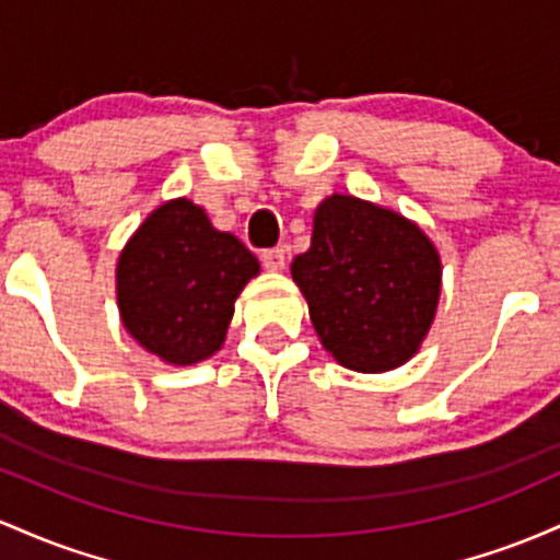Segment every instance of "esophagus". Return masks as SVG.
I'll list each match as a JSON object with an SVG mask.
<instances>
[{"mask_svg": "<svg viewBox=\"0 0 560 560\" xmlns=\"http://www.w3.org/2000/svg\"><path fill=\"white\" fill-rule=\"evenodd\" d=\"M261 264L267 269H272V272H278V269L285 267V250H282V248L261 250Z\"/></svg>", "mask_w": 560, "mask_h": 560, "instance_id": "1", "label": "esophagus"}]
</instances>
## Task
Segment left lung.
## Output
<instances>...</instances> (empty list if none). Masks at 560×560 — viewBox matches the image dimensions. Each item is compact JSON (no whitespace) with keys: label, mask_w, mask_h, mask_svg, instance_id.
<instances>
[{"label":"left lung","mask_w":560,"mask_h":560,"mask_svg":"<svg viewBox=\"0 0 560 560\" xmlns=\"http://www.w3.org/2000/svg\"><path fill=\"white\" fill-rule=\"evenodd\" d=\"M323 347L343 368L383 373L416 354L442 288L436 248L399 213L330 196L312 246L291 264Z\"/></svg>","instance_id":"left-lung-1"}]
</instances>
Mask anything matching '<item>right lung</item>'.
<instances>
[{
	"mask_svg": "<svg viewBox=\"0 0 560 560\" xmlns=\"http://www.w3.org/2000/svg\"><path fill=\"white\" fill-rule=\"evenodd\" d=\"M259 261L230 232L211 228L187 198L144 219L118 259L124 328L168 364H192L222 347L243 285Z\"/></svg>",
	"mask_w": 560,
	"mask_h": 560,
	"instance_id": "add662e5",
	"label": "right lung"
}]
</instances>
